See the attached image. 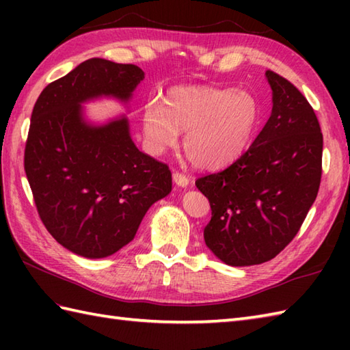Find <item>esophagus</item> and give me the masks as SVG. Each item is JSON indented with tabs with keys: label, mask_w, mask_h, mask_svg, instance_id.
I'll return each instance as SVG.
<instances>
[{
	"label": "esophagus",
	"mask_w": 350,
	"mask_h": 350,
	"mask_svg": "<svg viewBox=\"0 0 350 350\" xmlns=\"http://www.w3.org/2000/svg\"><path fill=\"white\" fill-rule=\"evenodd\" d=\"M173 179H174V182H176L177 185H182L183 180H188V177L185 176V174H182V173H174V174H173Z\"/></svg>",
	"instance_id": "1"
}]
</instances>
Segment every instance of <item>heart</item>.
Masks as SVG:
<instances>
[{
	"mask_svg": "<svg viewBox=\"0 0 350 350\" xmlns=\"http://www.w3.org/2000/svg\"><path fill=\"white\" fill-rule=\"evenodd\" d=\"M227 132V126L222 124V123H218L215 124V129H213V138L218 139L221 135H224V133Z\"/></svg>",
	"mask_w": 350,
	"mask_h": 350,
	"instance_id": "obj_1",
	"label": "heart"
}]
</instances>
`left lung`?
I'll return each instance as SVG.
<instances>
[{
    "mask_svg": "<svg viewBox=\"0 0 350 350\" xmlns=\"http://www.w3.org/2000/svg\"><path fill=\"white\" fill-rule=\"evenodd\" d=\"M143 79L135 64L92 58L36 100L25 174L44 227L78 256L103 258L123 248L148 207L171 191L168 165L138 150L128 118L93 126L83 117L84 102L102 96L128 102Z\"/></svg>",
    "mask_w": 350,
    "mask_h": 350,
    "instance_id": "left-lung-1",
    "label": "left lung"
}]
</instances>
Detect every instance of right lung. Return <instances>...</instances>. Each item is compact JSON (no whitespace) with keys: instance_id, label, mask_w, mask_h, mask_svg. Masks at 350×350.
<instances>
[{"instance_id":"add662e5","label":"right lung","mask_w":350,"mask_h":350,"mask_svg":"<svg viewBox=\"0 0 350 350\" xmlns=\"http://www.w3.org/2000/svg\"><path fill=\"white\" fill-rule=\"evenodd\" d=\"M266 78L272 111L263 129L230 165L196 182L212 209L206 245L230 266L260 265L280 254L321 185L323 137L313 108L286 78L272 70Z\"/></svg>"}]
</instances>
